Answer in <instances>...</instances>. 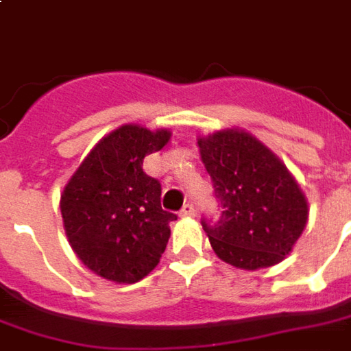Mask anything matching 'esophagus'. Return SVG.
<instances>
[{"label":"esophagus","mask_w":351,"mask_h":351,"mask_svg":"<svg viewBox=\"0 0 351 351\" xmlns=\"http://www.w3.org/2000/svg\"><path fill=\"white\" fill-rule=\"evenodd\" d=\"M180 215H182V217H186V218L195 217V209H193L192 203H186V205L182 207V210H180Z\"/></svg>","instance_id":"1"}]
</instances>
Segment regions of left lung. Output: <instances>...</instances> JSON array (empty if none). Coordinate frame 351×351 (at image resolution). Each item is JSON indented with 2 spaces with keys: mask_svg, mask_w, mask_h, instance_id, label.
<instances>
[{
  "mask_svg": "<svg viewBox=\"0 0 351 351\" xmlns=\"http://www.w3.org/2000/svg\"><path fill=\"white\" fill-rule=\"evenodd\" d=\"M197 146L224 209L218 224L201 222L213 251L239 269L279 264L308 222V199L295 176L245 129L199 136Z\"/></svg>",
  "mask_w": 351,
  "mask_h": 351,
  "instance_id": "1",
  "label": "left lung"
}]
</instances>
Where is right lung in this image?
Segmentation results:
<instances>
[{"label": "right lung", "instance_id": "add662e5", "mask_svg": "<svg viewBox=\"0 0 351 351\" xmlns=\"http://www.w3.org/2000/svg\"><path fill=\"white\" fill-rule=\"evenodd\" d=\"M169 141V129L121 125L95 144L60 193L68 243L100 278L136 283L159 264L176 215L163 210L161 184L142 161Z\"/></svg>", "mask_w": 351, "mask_h": 351}]
</instances>
